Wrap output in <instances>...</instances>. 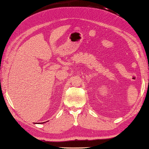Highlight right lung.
<instances>
[{
    "label": "right lung",
    "instance_id": "add662e5",
    "mask_svg": "<svg viewBox=\"0 0 149 149\" xmlns=\"http://www.w3.org/2000/svg\"><path fill=\"white\" fill-rule=\"evenodd\" d=\"M45 123V122H43V123Z\"/></svg>",
    "mask_w": 149,
    "mask_h": 149
}]
</instances>
